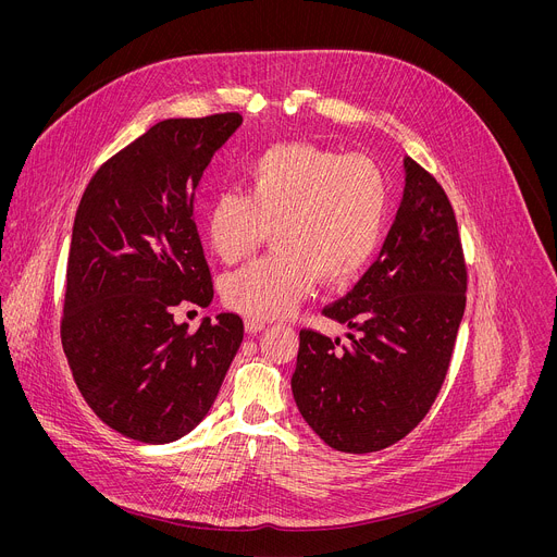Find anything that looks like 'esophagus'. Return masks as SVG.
I'll use <instances>...</instances> for the list:
<instances>
[{
    "label": "esophagus",
    "mask_w": 557,
    "mask_h": 557,
    "mask_svg": "<svg viewBox=\"0 0 557 557\" xmlns=\"http://www.w3.org/2000/svg\"><path fill=\"white\" fill-rule=\"evenodd\" d=\"M264 322L262 320H253V317H247L245 320V329H247V333L249 335H256V333H260V331H264Z\"/></svg>",
    "instance_id": "34e87169"
}]
</instances>
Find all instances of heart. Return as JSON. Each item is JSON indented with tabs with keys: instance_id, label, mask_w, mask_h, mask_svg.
<instances>
[{
	"instance_id": "b5f03b06",
	"label": "heart",
	"mask_w": 557,
	"mask_h": 557,
	"mask_svg": "<svg viewBox=\"0 0 557 557\" xmlns=\"http://www.w3.org/2000/svg\"><path fill=\"white\" fill-rule=\"evenodd\" d=\"M247 194L220 191L205 213L211 251L224 264L249 258L271 231L275 253L222 282L228 308L253 320L290 312L317 282H350L374 256L387 220V183L368 156L293 140L243 168Z\"/></svg>"
}]
</instances>
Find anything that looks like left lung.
<instances>
[{"label":"left lung","mask_w":557,"mask_h":557,"mask_svg":"<svg viewBox=\"0 0 557 557\" xmlns=\"http://www.w3.org/2000/svg\"><path fill=\"white\" fill-rule=\"evenodd\" d=\"M404 172V198L379 258L346 297L324 308L352 331L348 342L299 333L293 399L337 451H379L421 423L445 381L465 312L454 209L410 156Z\"/></svg>","instance_id":"obj_1"}]
</instances>
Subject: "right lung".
Segmentation results:
<instances>
[{
	"instance_id": "obj_1",
	"label": "right lung",
	"mask_w": 557,
	"mask_h": 557,
	"mask_svg": "<svg viewBox=\"0 0 557 557\" xmlns=\"http://www.w3.org/2000/svg\"><path fill=\"white\" fill-rule=\"evenodd\" d=\"M240 125L235 112L156 123L92 176L76 209L63 352L86 404L127 438L189 434L243 344L233 312L202 317L196 333L174 322V306L213 299L191 194Z\"/></svg>"
}]
</instances>
